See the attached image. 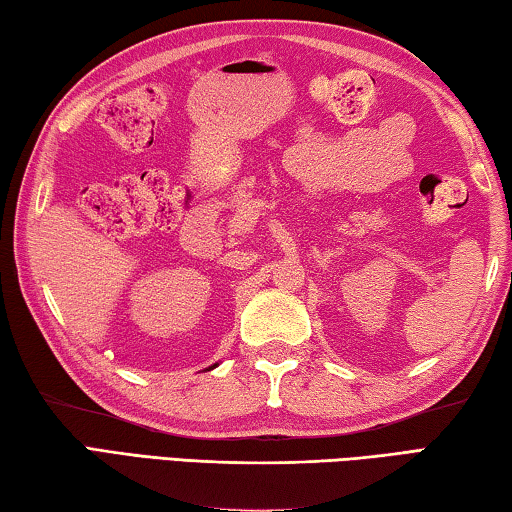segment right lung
I'll return each mask as SVG.
<instances>
[{"instance_id":"right-lung-1","label":"right lung","mask_w":512,"mask_h":512,"mask_svg":"<svg viewBox=\"0 0 512 512\" xmlns=\"http://www.w3.org/2000/svg\"><path fill=\"white\" fill-rule=\"evenodd\" d=\"M213 366H215V364H213Z\"/></svg>"}]
</instances>
